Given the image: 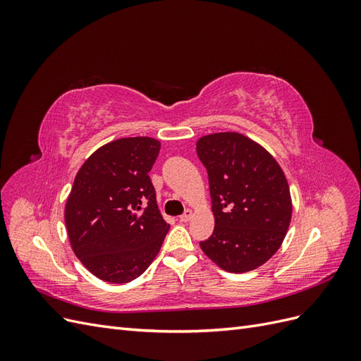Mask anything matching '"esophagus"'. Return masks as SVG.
<instances>
[{
	"mask_svg": "<svg viewBox=\"0 0 361 361\" xmlns=\"http://www.w3.org/2000/svg\"><path fill=\"white\" fill-rule=\"evenodd\" d=\"M191 216H192V211H191V209H187V211H185V212L179 216V220H180L182 223H187V221L191 220Z\"/></svg>",
	"mask_w": 361,
	"mask_h": 361,
	"instance_id": "obj_1",
	"label": "esophagus"
}]
</instances>
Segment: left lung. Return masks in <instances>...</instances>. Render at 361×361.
<instances>
[{"label":"left lung","instance_id":"obj_1","mask_svg":"<svg viewBox=\"0 0 361 361\" xmlns=\"http://www.w3.org/2000/svg\"><path fill=\"white\" fill-rule=\"evenodd\" d=\"M207 170L215 227L200 243L227 272H247L274 256L292 216L290 191L279 162L256 141L216 133L197 141Z\"/></svg>","mask_w":361,"mask_h":361}]
</instances>
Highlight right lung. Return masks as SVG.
Returning a JSON list of instances; mask_svg holds the SVG:
<instances>
[{
  "instance_id": "obj_1",
  "label": "right lung",
  "mask_w": 361,
  "mask_h": 361,
  "mask_svg": "<svg viewBox=\"0 0 361 361\" xmlns=\"http://www.w3.org/2000/svg\"><path fill=\"white\" fill-rule=\"evenodd\" d=\"M159 149L150 137L118 138L76 173L64 221L73 253L97 279L133 281L158 255L170 228L149 176Z\"/></svg>"
}]
</instances>
